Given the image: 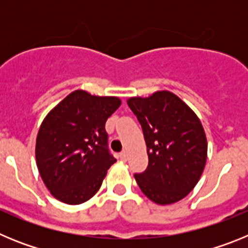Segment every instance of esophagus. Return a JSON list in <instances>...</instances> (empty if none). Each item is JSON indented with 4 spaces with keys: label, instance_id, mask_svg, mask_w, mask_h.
Instances as JSON below:
<instances>
[{
    "label": "esophagus",
    "instance_id": "esophagus-1",
    "mask_svg": "<svg viewBox=\"0 0 248 248\" xmlns=\"http://www.w3.org/2000/svg\"><path fill=\"white\" fill-rule=\"evenodd\" d=\"M119 157L122 161H126V159H128V154H126V151H122L119 154Z\"/></svg>",
    "mask_w": 248,
    "mask_h": 248
}]
</instances>
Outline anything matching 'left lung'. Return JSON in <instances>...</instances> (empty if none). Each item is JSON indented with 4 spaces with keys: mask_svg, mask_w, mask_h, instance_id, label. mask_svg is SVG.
Here are the masks:
<instances>
[{
    "mask_svg": "<svg viewBox=\"0 0 248 248\" xmlns=\"http://www.w3.org/2000/svg\"><path fill=\"white\" fill-rule=\"evenodd\" d=\"M146 143L149 164L134 174L146 198L159 205L184 199L200 180L207 157V140L198 115L171 92L128 99Z\"/></svg>",
    "mask_w": 248,
    "mask_h": 248,
    "instance_id": "8db88e82",
    "label": "left lung"
}]
</instances>
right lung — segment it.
<instances>
[{
    "label": "right lung",
    "mask_w": 248,
    "mask_h": 248,
    "mask_svg": "<svg viewBox=\"0 0 248 248\" xmlns=\"http://www.w3.org/2000/svg\"><path fill=\"white\" fill-rule=\"evenodd\" d=\"M117 97L74 91L41 124L36 161L57 200L79 205L93 198L117 159L109 153L105 122L120 107Z\"/></svg>",
    "instance_id": "obj_1"
}]
</instances>
